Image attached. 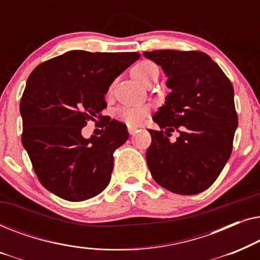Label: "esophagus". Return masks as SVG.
Returning a JSON list of instances; mask_svg holds the SVG:
<instances>
[{"mask_svg": "<svg viewBox=\"0 0 260 260\" xmlns=\"http://www.w3.org/2000/svg\"><path fill=\"white\" fill-rule=\"evenodd\" d=\"M137 130H138L137 127H134V126H129V127H127V131H129V134L131 135V136H134V135L137 133Z\"/></svg>", "mask_w": 260, "mask_h": 260, "instance_id": "34e87169", "label": "esophagus"}]
</instances>
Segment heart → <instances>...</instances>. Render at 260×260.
I'll use <instances>...</instances> for the list:
<instances>
[{"label":"heart","instance_id":"heart-1","mask_svg":"<svg viewBox=\"0 0 260 260\" xmlns=\"http://www.w3.org/2000/svg\"><path fill=\"white\" fill-rule=\"evenodd\" d=\"M156 72H158V67L154 62L148 61V60L137 63L133 71H131L135 79L143 85L147 84ZM149 113H150V109H149V106L145 105L120 106V108L116 110L115 116L117 119L125 123L126 125L138 126L144 122L145 118L149 116Z\"/></svg>","mask_w":260,"mask_h":260}]
</instances>
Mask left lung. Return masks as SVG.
Instances as JSON below:
<instances>
[{"label":"left lung","instance_id":"left-lung-1","mask_svg":"<svg viewBox=\"0 0 260 260\" xmlns=\"http://www.w3.org/2000/svg\"><path fill=\"white\" fill-rule=\"evenodd\" d=\"M143 55L162 67L170 88L152 117L167 136L163 130H149L148 168L156 182L173 193H201L232 152L238 126L232 84L206 53L162 49ZM174 129L180 135L173 144L169 136Z\"/></svg>","mask_w":260,"mask_h":260}]
</instances>
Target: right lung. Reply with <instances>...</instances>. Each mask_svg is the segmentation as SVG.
<instances>
[{
    "label": "right lung",
    "instance_id": "obj_1",
    "mask_svg": "<svg viewBox=\"0 0 260 260\" xmlns=\"http://www.w3.org/2000/svg\"><path fill=\"white\" fill-rule=\"evenodd\" d=\"M141 58L136 52L70 51L40 63L21 98L22 144L46 189L84 201L108 187L113 151L129 138L125 124L103 120L102 136L85 138L87 120L103 119L113 80Z\"/></svg>",
    "mask_w": 260,
    "mask_h": 260
}]
</instances>
